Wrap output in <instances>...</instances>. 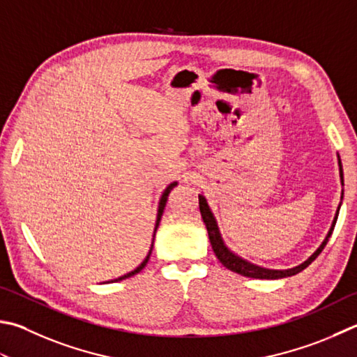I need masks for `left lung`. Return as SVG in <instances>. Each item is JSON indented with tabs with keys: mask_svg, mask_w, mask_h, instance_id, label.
<instances>
[{
	"mask_svg": "<svg viewBox=\"0 0 357 357\" xmlns=\"http://www.w3.org/2000/svg\"><path fill=\"white\" fill-rule=\"evenodd\" d=\"M339 173H340V181H342V185H343V168H342V160L339 158ZM342 198H343V190H342ZM199 199V212H201V217H203V222L206 225V229H207V234H209V241L212 245V250L215 252V256L220 262H222L226 268L234 271V273H238L242 276L246 278H255V280H281V278H287V276H294L296 273H300L304 268L307 267V265L315 261V257L320 255L321 250L325 248L329 237H331L333 231H334V226L337 222V217H339V211H340V204L337 207V212H335V217L333 220V225L331 228H329L328 234L325 237V241L321 242V245L317 248L312 255H310L306 261L303 264L296 265L294 268H287V270H273V268H265L261 267V265H256V264H251L246 261V259L237 256L234 251H231L228 246H226L225 241L222 234H220V229H218V225H217V220L213 217V213L211 211L209 204H207L206 198L201 195H198Z\"/></svg>",
	"mask_w": 357,
	"mask_h": 357,
	"instance_id": "8db88e82",
	"label": "left lung"
}]
</instances>
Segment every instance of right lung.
Listing matches in <instances>:
<instances>
[{
  "mask_svg": "<svg viewBox=\"0 0 357 357\" xmlns=\"http://www.w3.org/2000/svg\"><path fill=\"white\" fill-rule=\"evenodd\" d=\"M178 185V181H174V183H172V184H168V187L167 189L164 190V193H162V197H160V199H159V207H158V217H156V226H154V234H156V231H158V228H159V223H160V218H162V213H164V209H165V204H167V199H168V195H170V192L173 190V187H176ZM151 251H153V245H151V248H150V251H148V255H146V257L144 259V262H142L137 268H134L132 271H129V273H126V275H123V276H120V278H116V280H112V281H109V282H116V281H121V280H126V278H131V276H134L135 273H139V271L145 267V265L148 264V261H150V256H151Z\"/></svg>",
  "mask_w": 357,
  "mask_h": 357,
  "instance_id": "obj_1",
  "label": "right lung"
}]
</instances>
